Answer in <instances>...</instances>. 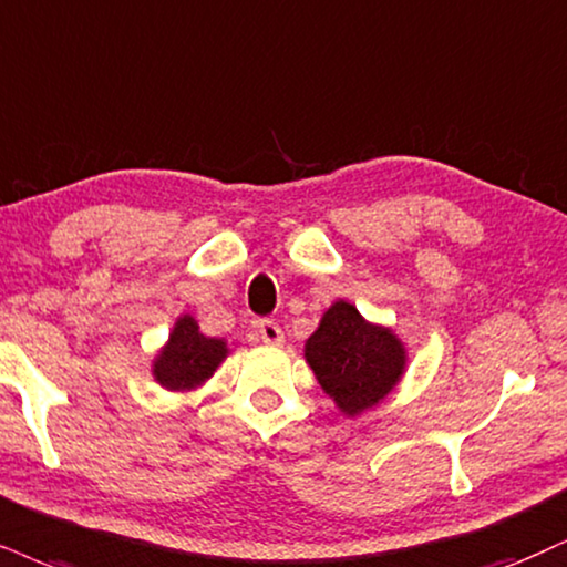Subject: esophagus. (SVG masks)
Masks as SVG:
<instances>
[{
    "label": "esophagus",
    "mask_w": 567,
    "mask_h": 567,
    "mask_svg": "<svg viewBox=\"0 0 567 567\" xmlns=\"http://www.w3.org/2000/svg\"><path fill=\"white\" fill-rule=\"evenodd\" d=\"M257 331H260V339L265 341V344H270V347H278L284 341L281 326L272 323V320H260V323H257Z\"/></svg>",
    "instance_id": "1"
}]
</instances>
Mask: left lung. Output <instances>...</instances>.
<instances>
[{
  "label": "left lung",
  "instance_id": "8db88e82",
  "mask_svg": "<svg viewBox=\"0 0 567 567\" xmlns=\"http://www.w3.org/2000/svg\"><path fill=\"white\" fill-rule=\"evenodd\" d=\"M305 360L349 417L383 402L408 368V349L389 326L370 323L347 299L333 302L305 341Z\"/></svg>",
  "mask_w": 567,
  "mask_h": 567
}]
</instances>
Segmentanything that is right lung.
Listing matches in <instances>:
<instances>
[{"mask_svg": "<svg viewBox=\"0 0 567 567\" xmlns=\"http://www.w3.org/2000/svg\"><path fill=\"white\" fill-rule=\"evenodd\" d=\"M228 352L226 339L205 337L197 320L181 316L165 347L152 360V375L167 391H194L207 379H213Z\"/></svg>", "mask_w": 567, "mask_h": 567, "instance_id": "right-lung-1", "label": "right lung"}]
</instances>
